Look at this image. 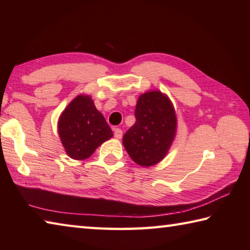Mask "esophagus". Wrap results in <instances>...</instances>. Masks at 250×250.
Listing matches in <instances>:
<instances>
[{
    "label": "esophagus",
    "instance_id": "obj_1",
    "mask_svg": "<svg viewBox=\"0 0 250 250\" xmlns=\"http://www.w3.org/2000/svg\"><path fill=\"white\" fill-rule=\"evenodd\" d=\"M113 135H115L116 139H121L122 137V130L119 128L115 129V132H113Z\"/></svg>",
    "mask_w": 250,
    "mask_h": 250
}]
</instances>
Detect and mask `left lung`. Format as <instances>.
<instances>
[{"mask_svg":"<svg viewBox=\"0 0 250 250\" xmlns=\"http://www.w3.org/2000/svg\"><path fill=\"white\" fill-rule=\"evenodd\" d=\"M135 124L122 139L126 152L135 163L151 167L167 155L176 130V117L170 99L160 91L139 97Z\"/></svg>","mask_w":250,"mask_h":250,"instance_id":"8db88e82","label":"left lung"}]
</instances>
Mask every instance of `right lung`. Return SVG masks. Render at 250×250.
I'll list each match as a JSON object with an SVG mask.
<instances>
[{
  "instance_id": "right-lung-1",
  "label": "right lung",
  "mask_w": 250,
  "mask_h": 250,
  "mask_svg": "<svg viewBox=\"0 0 250 250\" xmlns=\"http://www.w3.org/2000/svg\"><path fill=\"white\" fill-rule=\"evenodd\" d=\"M58 132L67 154L74 160L89 158L113 135L89 96L76 97L68 104L59 118Z\"/></svg>"
}]
</instances>
